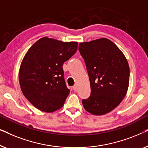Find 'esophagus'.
<instances>
[{
    "label": "esophagus",
    "mask_w": 148,
    "mask_h": 148,
    "mask_svg": "<svg viewBox=\"0 0 148 148\" xmlns=\"http://www.w3.org/2000/svg\"><path fill=\"white\" fill-rule=\"evenodd\" d=\"M73 89L74 91H77V85H75V86H73Z\"/></svg>",
    "instance_id": "34e87169"
}]
</instances>
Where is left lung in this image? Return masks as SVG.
I'll return each instance as SVG.
<instances>
[{
    "mask_svg": "<svg viewBox=\"0 0 148 148\" xmlns=\"http://www.w3.org/2000/svg\"><path fill=\"white\" fill-rule=\"evenodd\" d=\"M79 50L90 77L91 95L83 100L85 110L103 115L118 106L126 96L130 70L123 52L105 38L82 42Z\"/></svg>",
    "mask_w": 148,
    "mask_h": 148,
    "instance_id": "1",
    "label": "left lung"
}]
</instances>
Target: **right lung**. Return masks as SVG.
<instances>
[{
	"mask_svg": "<svg viewBox=\"0 0 148 148\" xmlns=\"http://www.w3.org/2000/svg\"><path fill=\"white\" fill-rule=\"evenodd\" d=\"M77 46V42L43 37L26 52L19 71V84L25 98L38 110L52 112L63 106L70 91L62 66Z\"/></svg>",
	"mask_w": 148,
	"mask_h": 148,
	"instance_id": "obj_1",
	"label": "right lung"
}]
</instances>
